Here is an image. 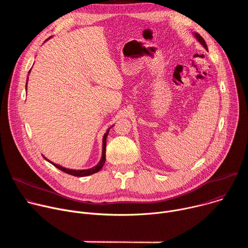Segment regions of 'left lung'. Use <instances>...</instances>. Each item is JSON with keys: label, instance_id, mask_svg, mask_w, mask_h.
I'll return each instance as SVG.
<instances>
[{"label": "left lung", "instance_id": "obj_1", "mask_svg": "<svg viewBox=\"0 0 248 248\" xmlns=\"http://www.w3.org/2000/svg\"><path fill=\"white\" fill-rule=\"evenodd\" d=\"M194 34V36H195V38L199 41V43L208 51V48H207V45H206V42H205V40L200 36V35L198 34V33H193Z\"/></svg>", "mask_w": 248, "mask_h": 248}]
</instances>
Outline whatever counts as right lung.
<instances>
[{
	"label": "right lung",
	"instance_id": "add662e5",
	"mask_svg": "<svg viewBox=\"0 0 248 248\" xmlns=\"http://www.w3.org/2000/svg\"><path fill=\"white\" fill-rule=\"evenodd\" d=\"M50 38H51V37H49V39H50ZM47 40H48V39H47ZM30 70H31V69H30ZM30 70L28 72V74L30 73ZM27 80H28V78H27ZM25 88H27V82H26ZM112 126H113V125H112ZM112 126L107 129V131H106V133H105L104 136H103V147H102L103 150H102V157H101V160H100V162H99L95 167H93V168H91V169H87V170H72V169H66V168H63V167H62V166H60V165H57V164H55V163L49 161L46 157H44V156H43V157L45 158V160H47L48 162H50V163H51L52 165H54L56 168H58L59 170H62L63 172H66V173H68V174H72V175H75V176H86V175L93 174V173L99 171V170L103 168V166H104V164H105V161H106V140H107V136H108L109 130L112 128Z\"/></svg>",
	"mask_w": 248,
	"mask_h": 248
}]
</instances>
